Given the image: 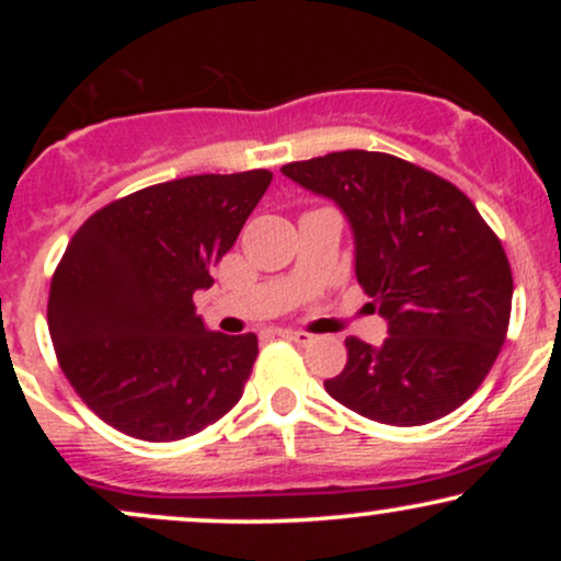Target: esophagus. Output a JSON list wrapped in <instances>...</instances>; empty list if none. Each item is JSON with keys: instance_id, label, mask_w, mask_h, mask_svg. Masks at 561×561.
Segmentation results:
<instances>
[{"instance_id": "obj_1", "label": "esophagus", "mask_w": 561, "mask_h": 561, "mask_svg": "<svg viewBox=\"0 0 561 561\" xmlns=\"http://www.w3.org/2000/svg\"><path fill=\"white\" fill-rule=\"evenodd\" d=\"M282 337L293 340V343H298V345L313 343V334L311 332H293V330H287V332H282Z\"/></svg>"}]
</instances>
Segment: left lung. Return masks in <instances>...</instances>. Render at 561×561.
Instances as JSON below:
<instances>
[{
  "label": "left lung",
  "mask_w": 561,
  "mask_h": 561,
  "mask_svg": "<svg viewBox=\"0 0 561 561\" xmlns=\"http://www.w3.org/2000/svg\"><path fill=\"white\" fill-rule=\"evenodd\" d=\"M282 173L345 210L358 285L388 319L379 347L345 340V369L324 390L392 427L459 409L499 358L514 293L504 244L472 199L388 152H330Z\"/></svg>",
  "instance_id": "8db88e82"
}]
</instances>
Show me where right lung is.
<instances>
[{
	"label": "right lung",
	"mask_w": 561,
	"mask_h": 561,
	"mask_svg": "<svg viewBox=\"0 0 561 561\" xmlns=\"http://www.w3.org/2000/svg\"><path fill=\"white\" fill-rule=\"evenodd\" d=\"M272 171L199 173L100 208L70 237L47 324L70 388L121 433L182 440L242 398L259 337L205 330L195 293L229 253Z\"/></svg>",
	"instance_id": "obj_1"
}]
</instances>
